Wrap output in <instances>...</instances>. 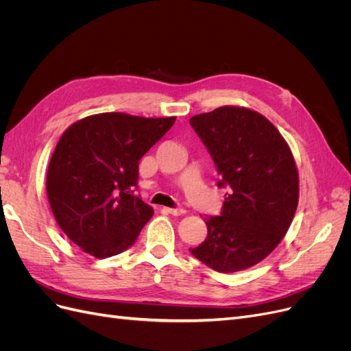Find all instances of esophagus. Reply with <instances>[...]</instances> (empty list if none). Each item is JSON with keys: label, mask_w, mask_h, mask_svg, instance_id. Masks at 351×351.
I'll use <instances>...</instances> for the list:
<instances>
[{"label": "esophagus", "mask_w": 351, "mask_h": 351, "mask_svg": "<svg viewBox=\"0 0 351 351\" xmlns=\"http://www.w3.org/2000/svg\"><path fill=\"white\" fill-rule=\"evenodd\" d=\"M165 210L168 212V214H171V215H174V217L183 215L184 212H186L183 208H165Z\"/></svg>", "instance_id": "1"}]
</instances>
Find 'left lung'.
<instances>
[{"label": "left lung", "instance_id": "obj_1", "mask_svg": "<svg viewBox=\"0 0 351 351\" xmlns=\"http://www.w3.org/2000/svg\"><path fill=\"white\" fill-rule=\"evenodd\" d=\"M226 187L219 215L208 217V236L193 256L218 272L261 262L285 236L299 204L293 154L274 124L256 111L221 107L190 119Z\"/></svg>", "mask_w": 351, "mask_h": 351}]
</instances>
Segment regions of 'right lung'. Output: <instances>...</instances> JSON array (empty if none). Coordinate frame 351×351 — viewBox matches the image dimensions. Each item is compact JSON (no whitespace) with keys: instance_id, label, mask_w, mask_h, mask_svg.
<instances>
[{"instance_id":"obj_1","label":"right lung","mask_w":351,"mask_h":351,"mask_svg":"<svg viewBox=\"0 0 351 351\" xmlns=\"http://www.w3.org/2000/svg\"><path fill=\"white\" fill-rule=\"evenodd\" d=\"M176 119L104 112L71 124L51 156L47 193L57 224L83 252L132 247L154 209L134 192L139 161Z\"/></svg>"}]
</instances>
